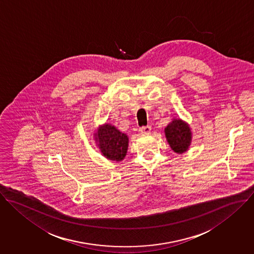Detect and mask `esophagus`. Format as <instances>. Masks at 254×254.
Returning a JSON list of instances; mask_svg holds the SVG:
<instances>
[{"label": "esophagus", "mask_w": 254, "mask_h": 254, "mask_svg": "<svg viewBox=\"0 0 254 254\" xmlns=\"http://www.w3.org/2000/svg\"><path fill=\"white\" fill-rule=\"evenodd\" d=\"M150 131H151V127L150 126H146V127H141L140 128H139V132L140 133H150Z\"/></svg>", "instance_id": "34e87169"}]
</instances>
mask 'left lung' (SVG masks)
<instances>
[{
	"mask_svg": "<svg viewBox=\"0 0 254 254\" xmlns=\"http://www.w3.org/2000/svg\"><path fill=\"white\" fill-rule=\"evenodd\" d=\"M167 140L176 153L186 152L190 145L191 132L189 126L181 120L175 119L165 128Z\"/></svg>",
	"mask_w": 254,
	"mask_h": 254,
	"instance_id": "left-lung-1",
	"label": "left lung"
}]
</instances>
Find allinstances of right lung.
Segmentation results:
<instances>
[{
  "instance_id": "1",
  "label": "right lung",
  "mask_w": 254,
  "mask_h": 254,
  "mask_svg": "<svg viewBox=\"0 0 254 254\" xmlns=\"http://www.w3.org/2000/svg\"><path fill=\"white\" fill-rule=\"evenodd\" d=\"M95 136L103 155L108 159L121 161L125 158L128 145V138L125 133L115 127L105 125L98 129Z\"/></svg>"
}]
</instances>
